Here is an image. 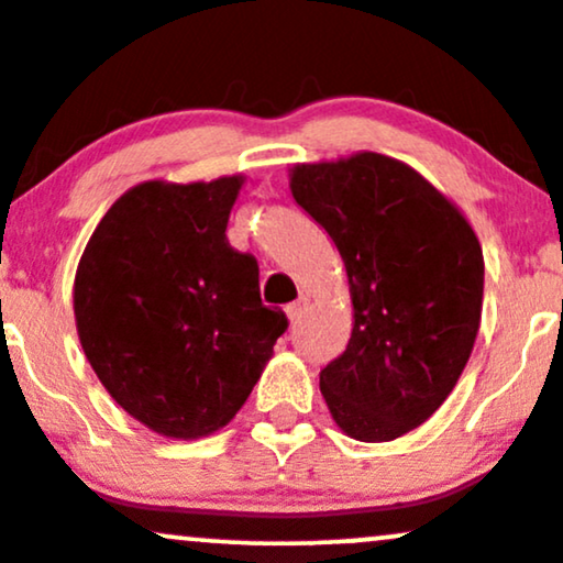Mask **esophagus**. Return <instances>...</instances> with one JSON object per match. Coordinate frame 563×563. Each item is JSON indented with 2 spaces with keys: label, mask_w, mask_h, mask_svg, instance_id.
Wrapping results in <instances>:
<instances>
[{
  "label": "esophagus",
  "mask_w": 563,
  "mask_h": 563,
  "mask_svg": "<svg viewBox=\"0 0 563 563\" xmlns=\"http://www.w3.org/2000/svg\"><path fill=\"white\" fill-rule=\"evenodd\" d=\"M302 310H306V306H302V302H289V306H287V319L292 321V323L300 321Z\"/></svg>",
  "instance_id": "34e87169"
}]
</instances>
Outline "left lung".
Returning <instances> with one entry per match:
<instances>
[{
	"instance_id": "left-lung-1",
	"label": "left lung",
	"mask_w": 563,
	"mask_h": 563,
	"mask_svg": "<svg viewBox=\"0 0 563 563\" xmlns=\"http://www.w3.org/2000/svg\"><path fill=\"white\" fill-rule=\"evenodd\" d=\"M292 197L345 261L353 334L321 368L342 432L387 442L445 402L479 332L485 261L451 200L406 163L358 152L295 165Z\"/></svg>"
}]
</instances>
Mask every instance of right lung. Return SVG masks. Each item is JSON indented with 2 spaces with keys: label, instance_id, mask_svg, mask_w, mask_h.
<instances>
[{
  "label": "right lung",
  "instance_id": "obj_1",
  "mask_svg": "<svg viewBox=\"0 0 563 563\" xmlns=\"http://www.w3.org/2000/svg\"><path fill=\"white\" fill-rule=\"evenodd\" d=\"M242 178L144 181L112 202L76 271L81 347L125 413L195 440L244 406L289 321L227 240Z\"/></svg>",
  "mask_w": 563,
  "mask_h": 563
}]
</instances>
